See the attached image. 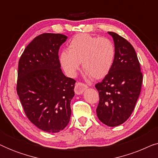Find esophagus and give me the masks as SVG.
<instances>
[{
  "mask_svg": "<svg viewBox=\"0 0 158 158\" xmlns=\"http://www.w3.org/2000/svg\"><path fill=\"white\" fill-rule=\"evenodd\" d=\"M88 86L83 83H77L75 87V93L77 95H81L84 92V90L87 89Z\"/></svg>",
  "mask_w": 158,
  "mask_h": 158,
  "instance_id": "obj_1",
  "label": "esophagus"
}]
</instances>
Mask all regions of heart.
<instances>
[{
    "mask_svg": "<svg viewBox=\"0 0 158 158\" xmlns=\"http://www.w3.org/2000/svg\"><path fill=\"white\" fill-rule=\"evenodd\" d=\"M115 56V47L109 39L80 34L69 42L68 50L60 53V62L69 76H75L83 62V69L88 77L101 79L110 72Z\"/></svg>",
    "mask_w": 158,
    "mask_h": 158,
    "instance_id": "b5f03b06",
    "label": "heart"
}]
</instances>
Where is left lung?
<instances>
[{"label": "left lung", "instance_id": "left-lung-1", "mask_svg": "<svg viewBox=\"0 0 158 158\" xmlns=\"http://www.w3.org/2000/svg\"><path fill=\"white\" fill-rule=\"evenodd\" d=\"M108 33L114 40L116 56L110 72L95 85L99 94L96 113L103 124L116 127L126 122L135 109L143 78L132 45L116 33Z\"/></svg>", "mask_w": 158, "mask_h": 158}]
</instances>
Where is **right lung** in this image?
<instances>
[{"label":"right lung","instance_id":"obj_1","mask_svg":"<svg viewBox=\"0 0 158 158\" xmlns=\"http://www.w3.org/2000/svg\"><path fill=\"white\" fill-rule=\"evenodd\" d=\"M68 39L44 33L28 44L19 62L17 94L30 122L42 130L59 132L70 118L75 80L61 70L60 47Z\"/></svg>","mask_w":158,"mask_h":158}]
</instances>
